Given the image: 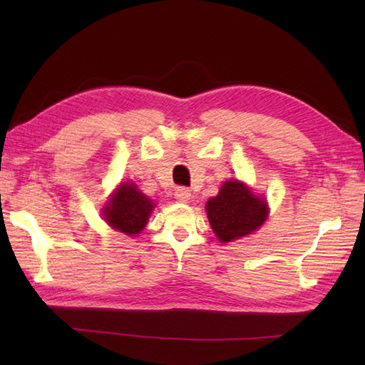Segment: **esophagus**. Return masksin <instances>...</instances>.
<instances>
[{"label": "esophagus", "instance_id": "esophagus-1", "mask_svg": "<svg viewBox=\"0 0 365 365\" xmlns=\"http://www.w3.org/2000/svg\"><path fill=\"white\" fill-rule=\"evenodd\" d=\"M175 199L178 200V202H188V200L191 199V192L188 188H177L175 192H174Z\"/></svg>", "mask_w": 365, "mask_h": 365}]
</instances>
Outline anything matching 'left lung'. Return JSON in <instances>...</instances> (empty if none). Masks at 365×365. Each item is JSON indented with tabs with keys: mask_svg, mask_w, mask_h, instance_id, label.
<instances>
[{
	"mask_svg": "<svg viewBox=\"0 0 365 365\" xmlns=\"http://www.w3.org/2000/svg\"><path fill=\"white\" fill-rule=\"evenodd\" d=\"M205 210L221 243H230L252 234L268 218L267 200L255 196L240 180L224 182L218 195L208 199Z\"/></svg>",
	"mask_w": 365,
	"mask_h": 365,
	"instance_id": "obj_1",
	"label": "left lung"
}]
</instances>
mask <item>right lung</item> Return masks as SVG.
<instances>
[{
  "mask_svg": "<svg viewBox=\"0 0 365 365\" xmlns=\"http://www.w3.org/2000/svg\"><path fill=\"white\" fill-rule=\"evenodd\" d=\"M153 208V200L139 191L135 183L122 182L102 208V215L108 226L135 237L145 227Z\"/></svg>",
  "mask_w": 365,
  "mask_h": 365,
  "instance_id": "1",
  "label": "right lung"
}]
</instances>
